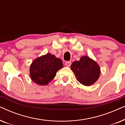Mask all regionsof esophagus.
<instances>
[{
	"label": "esophagus",
	"mask_w": 125,
	"mask_h": 125,
	"mask_svg": "<svg viewBox=\"0 0 125 125\" xmlns=\"http://www.w3.org/2000/svg\"><path fill=\"white\" fill-rule=\"evenodd\" d=\"M71 64H72V62H71V61H66L65 64V65L66 66H70L71 65Z\"/></svg>",
	"instance_id": "obj_1"
}]
</instances>
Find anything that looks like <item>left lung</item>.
<instances>
[{
  "label": "left lung",
  "mask_w": 125,
  "mask_h": 125,
  "mask_svg": "<svg viewBox=\"0 0 125 125\" xmlns=\"http://www.w3.org/2000/svg\"><path fill=\"white\" fill-rule=\"evenodd\" d=\"M71 69L74 72L77 80L85 86H90L94 83L101 73L98 64L86 56L80 58V61L73 62Z\"/></svg>",
  "instance_id": "8db88e82"
}]
</instances>
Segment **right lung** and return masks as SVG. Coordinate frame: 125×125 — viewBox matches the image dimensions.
<instances>
[{"label": "right lung", "instance_id": "right-lung-1", "mask_svg": "<svg viewBox=\"0 0 125 125\" xmlns=\"http://www.w3.org/2000/svg\"><path fill=\"white\" fill-rule=\"evenodd\" d=\"M63 67L62 61L53 54L47 53L35 59L30 66V77L33 82L40 85H48Z\"/></svg>", "mask_w": 125, "mask_h": 125}]
</instances>
